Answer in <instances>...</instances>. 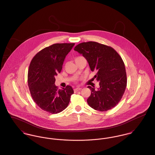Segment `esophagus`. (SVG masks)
Wrapping results in <instances>:
<instances>
[{"instance_id":"1","label":"esophagus","mask_w":155,"mask_h":155,"mask_svg":"<svg viewBox=\"0 0 155 155\" xmlns=\"http://www.w3.org/2000/svg\"><path fill=\"white\" fill-rule=\"evenodd\" d=\"M81 89H82L81 88H77L74 89V91L75 92H77V91H80Z\"/></svg>"}]
</instances>
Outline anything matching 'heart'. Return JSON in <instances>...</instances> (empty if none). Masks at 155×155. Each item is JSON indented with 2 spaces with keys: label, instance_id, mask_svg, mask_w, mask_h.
Returning <instances> with one entry per match:
<instances>
[{
  "label": "heart",
  "instance_id": "obj_1",
  "mask_svg": "<svg viewBox=\"0 0 155 155\" xmlns=\"http://www.w3.org/2000/svg\"><path fill=\"white\" fill-rule=\"evenodd\" d=\"M82 58V56H78V57H77V58H76L75 59H77V58Z\"/></svg>",
  "mask_w": 155,
  "mask_h": 155
}]
</instances>
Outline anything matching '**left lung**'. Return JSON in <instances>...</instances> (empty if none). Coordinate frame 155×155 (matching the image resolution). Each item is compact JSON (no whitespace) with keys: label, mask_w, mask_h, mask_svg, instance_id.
I'll use <instances>...</instances> for the list:
<instances>
[{"label":"left lung","mask_w":155,"mask_h":155,"mask_svg":"<svg viewBox=\"0 0 155 155\" xmlns=\"http://www.w3.org/2000/svg\"><path fill=\"white\" fill-rule=\"evenodd\" d=\"M87 59L94 78L99 81L97 90L88 86L91 94L87 102L101 111L110 110L121 99L127 86V74L123 59L113 48L96 42H82L74 48Z\"/></svg>","instance_id":"8db88e82"}]
</instances>
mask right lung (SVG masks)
<instances>
[{
	"label": "right lung",
	"instance_id": "add662e5",
	"mask_svg": "<svg viewBox=\"0 0 155 155\" xmlns=\"http://www.w3.org/2000/svg\"><path fill=\"white\" fill-rule=\"evenodd\" d=\"M75 44H55L37 53L28 73V84L34 101L42 110L52 114L64 110L74 94L72 87L58 89L55 76L62 70L67 54Z\"/></svg>",
	"mask_w": 155,
	"mask_h": 155
}]
</instances>
